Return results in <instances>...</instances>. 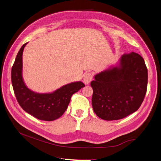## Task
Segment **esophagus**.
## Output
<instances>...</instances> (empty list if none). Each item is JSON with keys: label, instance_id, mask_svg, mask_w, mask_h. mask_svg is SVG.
<instances>
[{"label": "esophagus", "instance_id": "esophagus-1", "mask_svg": "<svg viewBox=\"0 0 161 161\" xmlns=\"http://www.w3.org/2000/svg\"><path fill=\"white\" fill-rule=\"evenodd\" d=\"M93 80V76H92V74L91 73H86L84 75V82L86 84H88L91 83V81Z\"/></svg>", "mask_w": 161, "mask_h": 161}]
</instances>
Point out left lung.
<instances>
[{
	"mask_svg": "<svg viewBox=\"0 0 161 161\" xmlns=\"http://www.w3.org/2000/svg\"><path fill=\"white\" fill-rule=\"evenodd\" d=\"M147 80L143 58L133 52L124 54L118 68L101 72L91 82L95 114L105 120H117L134 113L144 100Z\"/></svg>",
	"mask_w": 161,
	"mask_h": 161,
	"instance_id": "1",
	"label": "left lung"
}]
</instances>
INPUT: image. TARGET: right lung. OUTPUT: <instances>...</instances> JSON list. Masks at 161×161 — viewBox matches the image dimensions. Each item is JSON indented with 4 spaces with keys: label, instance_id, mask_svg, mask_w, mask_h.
<instances>
[{
    "label": "right lung",
    "instance_id": "obj_1",
    "mask_svg": "<svg viewBox=\"0 0 161 161\" xmlns=\"http://www.w3.org/2000/svg\"><path fill=\"white\" fill-rule=\"evenodd\" d=\"M26 43L20 47L12 68V83L16 98L23 110L34 117L41 120H54L66 111L72 95L85 85L81 81L70 83L48 94L30 91L22 78V54Z\"/></svg>",
    "mask_w": 161,
    "mask_h": 161
}]
</instances>
